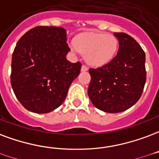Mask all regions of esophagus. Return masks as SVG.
<instances>
[{"label": "esophagus", "mask_w": 159, "mask_h": 159, "mask_svg": "<svg viewBox=\"0 0 159 159\" xmlns=\"http://www.w3.org/2000/svg\"><path fill=\"white\" fill-rule=\"evenodd\" d=\"M89 70V68H88L87 66H85V65H83V66H82V70H83V71H86V70Z\"/></svg>", "instance_id": "esophagus-1"}]
</instances>
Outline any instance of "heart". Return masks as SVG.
I'll list each match as a JSON object with an SVG mask.
<instances>
[{"mask_svg": "<svg viewBox=\"0 0 159 159\" xmlns=\"http://www.w3.org/2000/svg\"><path fill=\"white\" fill-rule=\"evenodd\" d=\"M74 51L84 54L87 62L93 66H101L109 63L116 56L118 40L115 36L100 33L89 32L76 38Z\"/></svg>", "mask_w": 159, "mask_h": 159, "instance_id": "1", "label": "heart"}]
</instances>
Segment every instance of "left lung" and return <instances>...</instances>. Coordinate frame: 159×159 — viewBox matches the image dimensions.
<instances>
[{
	"instance_id": "obj_1",
	"label": "left lung",
	"mask_w": 159,
	"mask_h": 159,
	"mask_svg": "<svg viewBox=\"0 0 159 159\" xmlns=\"http://www.w3.org/2000/svg\"><path fill=\"white\" fill-rule=\"evenodd\" d=\"M119 39L118 53L101 67L90 68L89 97L97 109L119 113L134 105L145 86V52L133 38L114 33Z\"/></svg>"
}]
</instances>
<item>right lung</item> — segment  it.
Wrapping results in <instances>:
<instances>
[{
	"mask_svg": "<svg viewBox=\"0 0 159 159\" xmlns=\"http://www.w3.org/2000/svg\"><path fill=\"white\" fill-rule=\"evenodd\" d=\"M70 50L62 28L38 26L20 38L11 58V84L26 109L43 114L63 103L82 66L66 60Z\"/></svg>",
	"mask_w": 159,
	"mask_h": 159,
	"instance_id": "right-lung-1",
	"label": "right lung"
}]
</instances>
